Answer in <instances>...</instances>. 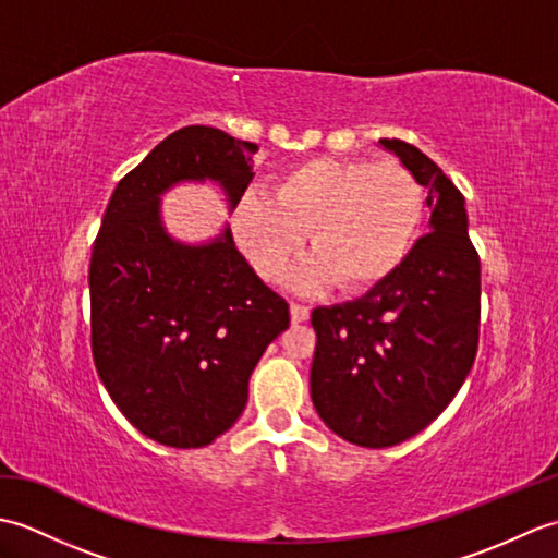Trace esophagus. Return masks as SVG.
<instances>
[{"label":"esophagus","mask_w":558,"mask_h":558,"mask_svg":"<svg viewBox=\"0 0 558 558\" xmlns=\"http://www.w3.org/2000/svg\"><path fill=\"white\" fill-rule=\"evenodd\" d=\"M310 314H312L310 306H304V304H300V302H292V304H290L292 324H302V322H306V318H310Z\"/></svg>","instance_id":"esophagus-1"}]
</instances>
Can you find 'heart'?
Listing matches in <instances>:
<instances>
[{
	"mask_svg": "<svg viewBox=\"0 0 558 558\" xmlns=\"http://www.w3.org/2000/svg\"><path fill=\"white\" fill-rule=\"evenodd\" d=\"M424 220V189L405 165L306 158L270 180V194L248 189L232 210L234 240L260 278L280 280L304 244L316 256L302 286L336 280L364 292L405 264Z\"/></svg>",
	"mask_w": 558,
	"mask_h": 558,
	"instance_id": "1",
	"label": "heart"
}]
</instances>
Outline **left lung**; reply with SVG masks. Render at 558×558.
<instances>
[{
	"mask_svg": "<svg viewBox=\"0 0 558 558\" xmlns=\"http://www.w3.org/2000/svg\"><path fill=\"white\" fill-rule=\"evenodd\" d=\"M429 192L432 232L364 298L312 312V400L328 429L364 448L420 434L456 398L480 342V254L460 189L420 148L381 138Z\"/></svg>",
	"mask_w": 558,
	"mask_h": 558,
	"instance_id": "8db88e82",
	"label": "left lung"
}]
</instances>
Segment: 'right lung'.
I'll return each mask as SVG.
<instances>
[{
	"label": "right lung",
	"mask_w": 558,
	"mask_h": 558,
	"mask_svg": "<svg viewBox=\"0 0 558 558\" xmlns=\"http://www.w3.org/2000/svg\"><path fill=\"white\" fill-rule=\"evenodd\" d=\"M256 150L213 126L177 129L122 177L93 244V362L124 417L162 446L201 448L228 432L260 354L290 326V304L230 230L186 246L160 222V194L184 180L220 182L234 208Z\"/></svg>",
	"instance_id": "1"
}]
</instances>
